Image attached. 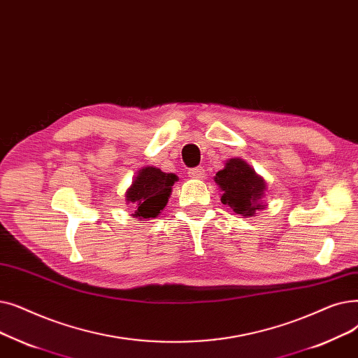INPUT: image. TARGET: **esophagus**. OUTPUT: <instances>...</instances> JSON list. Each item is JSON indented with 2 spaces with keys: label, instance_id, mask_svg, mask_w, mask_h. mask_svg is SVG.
Segmentation results:
<instances>
[{
  "label": "esophagus",
  "instance_id": "34e87169",
  "mask_svg": "<svg viewBox=\"0 0 358 358\" xmlns=\"http://www.w3.org/2000/svg\"><path fill=\"white\" fill-rule=\"evenodd\" d=\"M206 175H207L206 170H203L202 167H194L188 172V176L192 179H203L206 178Z\"/></svg>",
  "mask_w": 358,
  "mask_h": 358
}]
</instances>
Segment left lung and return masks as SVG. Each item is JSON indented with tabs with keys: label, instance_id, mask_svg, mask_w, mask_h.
Wrapping results in <instances>:
<instances>
[{
	"label": "left lung",
	"instance_id": "8db88e82",
	"mask_svg": "<svg viewBox=\"0 0 358 358\" xmlns=\"http://www.w3.org/2000/svg\"><path fill=\"white\" fill-rule=\"evenodd\" d=\"M221 191V202L236 214L253 217L265 208L262 202L266 192V182L255 169L242 159H230L214 176Z\"/></svg>",
	"mask_w": 358,
	"mask_h": 358
}]
</instances>
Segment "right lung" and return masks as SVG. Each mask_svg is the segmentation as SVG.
Returning a JSON list of instances; mask_svg holds the SVG:
<instances>
[{
	"label": "right lung",
	"mask_w": 358,
	"mask_h": 358,
	"mask_svg": "<svg viewBox=\"0 0 358 358\" xmlns=\"http://www.w3.org/2000/svg\"><path fill=\"white\" fill-rule=\"evenodd\" d=\"M176 180L175 173H164L157 167L145 166L140 169L125 192V201L135 208L132 217L138 218L141 223L156 218L167 206Z\"/></svg>",
	"instance_id": "1"
}]
</instances>
